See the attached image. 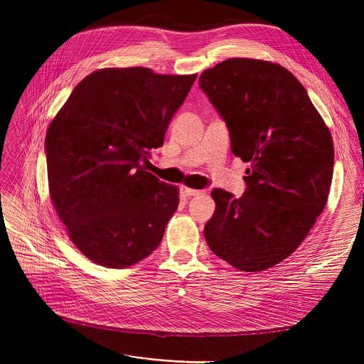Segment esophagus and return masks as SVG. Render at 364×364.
Wrapping results in <instances>:
<instances>
[{
    "instance_id": "1",
    "label": "esophagus",
    "mask_w": 364,
    "mask_h": 364,
    "mask_svg": "<svg viewBox=\"0 0 364 364\" xmlns=\"http://www.w3.org/2000/svg\"><path fill=\"white\" fill-rule=\"evenodd\" d=\"M183 193H185L186 196H199V194H202V191H200V190L188 188V186H185V188H183Z\"/></svg>"
}]
</instances>
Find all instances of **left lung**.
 Here are the masks:
<instances>
[{"mask_svg": "<svg viewBox=\"0 0 364 364\" xmlns=\"http://www.w3.org/2000/svg\"><path fill=\"white\" fill-rule=\"evenodd\" d=\"M199 86L226 121L230 150L249 162L246 193L213 190L205 240L243 272H261L301 246L328 202L331 132L305 87L278 63L232 58L205 70Z\"/></svg>", "mask_w": 364, "mask_h": 364, "instance_id": "obj_1", "label": "left lung"}]
</instances>
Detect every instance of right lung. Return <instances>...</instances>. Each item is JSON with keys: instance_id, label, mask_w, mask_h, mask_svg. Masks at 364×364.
I'll list each match as a JSON object with an SVG mask.
<instances>
[{"instance_id": "obj_1", "label": "right lung", "mask_w": 364, "mask_h": 364, "mask_svg": "<svg viewBox=\"0 0 364 364\" xmlns=\"http://www.w3.org/2000/svg\"><path fill=\"white\" fill-rule=\"evenodd\" d=\"M196 77L97 70L50 123V197L70 240L92 262L126 269L159 246L179 190L147 171L149 151L164 144Z\"/></svg>"}]
</instances>
